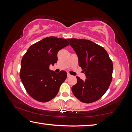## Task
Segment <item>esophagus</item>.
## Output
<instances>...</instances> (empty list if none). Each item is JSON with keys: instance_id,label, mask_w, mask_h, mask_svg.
<instances>
[{"instance_id": "esophagus-1", "label": "esophagus", "mask_w": 132, "mask_h": 132, "mask_svg": "<svg viewBox=\"0 0 132 132\" xmlns=\"http://www.w3.org/2000/svg\"><path fill=\"white\" fill-rule=\"evenodd\" d=\"M71 76V75L69 74V73H68V77H70Z\"/></svg>"}]
</instances>
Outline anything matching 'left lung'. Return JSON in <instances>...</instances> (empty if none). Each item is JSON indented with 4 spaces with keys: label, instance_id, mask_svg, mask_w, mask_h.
<instances>
[{
    "label": "left lung",
    "instance_id": "left-lung-1",
    "mask_svg": "<svg viewBox=\"0 0 132 132\" xmlns=\"http://www.w3.org/2000/svg\"><path fill=\"white\" fill-rule=\"evenodd\" d=\"M79 58V65L86 75L82 80L76 77L71 87L73 94L84 103L97 101L108 90L112 79L113 63L105 50L88 39H68Z\"/></svg>",
    "mask_w": 132,
    "mask_h": 132
}]
</instances>
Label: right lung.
Masks as SVG:
<instances>
[{"instance_id":"1","label":"right lung","mask_w":132,"mask_h":132,"mask_svg":"<svg viewBox=\"0 0 132 132\" xmlns=\"http://www.w3.org/2000/svg\"><path fill=\"white\" fill-rule=\"evenodd\" d=\"M69 45L66 39L46 37L32 45L23 56L20 76L27 92L34 100L46 102L57 94L67 73L62 70L56 73L50 66L57 62L59 51Z\"/></svg>"}]
</instances>
